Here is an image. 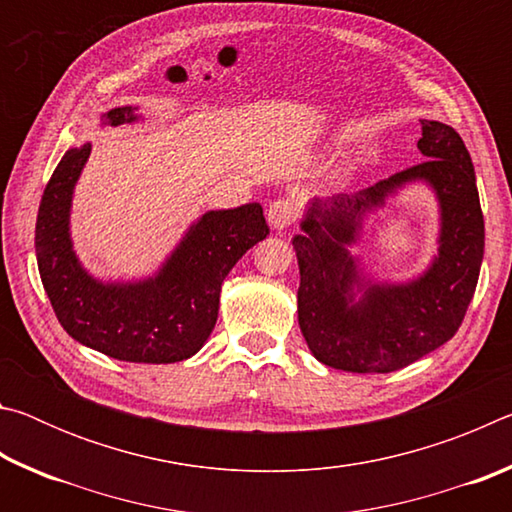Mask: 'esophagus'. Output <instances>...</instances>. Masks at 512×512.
<instances>
[{
	"mask_svg": "<svg viewBox=\"0 0 512 512\" xmlns=\"http://www.w3.org/2000/svg\"><path fill=\"white\" fill-rule=\"evenodd\" d=\"M296 216L298 207L291 198H277V201H273L271 207H268V223H271V228L275 230H287L289 225L296 221Z\"/></svg>",
	"mask_w": 512,
	"mask_h": 512,
	"instance_id": "obj_1",
	"label": "esophagus"
}]
</instances>
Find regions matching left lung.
<instances>
[{"label":"left lung","instance_id":"1","mask_svg":"<svg viewBox=\"0 0 512 512\" xmlns=\"http://www.w3.org/2000/svg\"><path fill=\"white\" fill-rule=\"evenodd\" d=\"M427 160L354 194L314 203L293 239L300 266L298 323L314 357L348 372H393L447 343L461 327L479 282L485 228L474 167L452 126L422 119ZM434 185L444 207L441 255L420 281L373 288L354 306L356 267L344 250L360 219L409 179Z\"/></svg>","mask_w":512,"mask_h":512}]
</instances>
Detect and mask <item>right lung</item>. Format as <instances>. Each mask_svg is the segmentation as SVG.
<instances>
[{"mask_svg":"<svg viewBox=\"0 0 512 512\" xmlns=\"http://www.w3.org/2000/svg\"><path fill=\"white\" fill-rule=\"evenodd\" d=\"M133 119V108L126 106L103 115L101 124ZM88 155L90 144L63 155L36 221L38 271L58 323L72 339L119 361L176 363L192 357L214 329L225 275L271 232L262 205L205 214L155 280L106 287L76 262L67 232L72 189Z\"/></svg>","mask_w":512,"mask_h":512,"instance_id":"add662e5","label":"right lung"}]
</instances>
